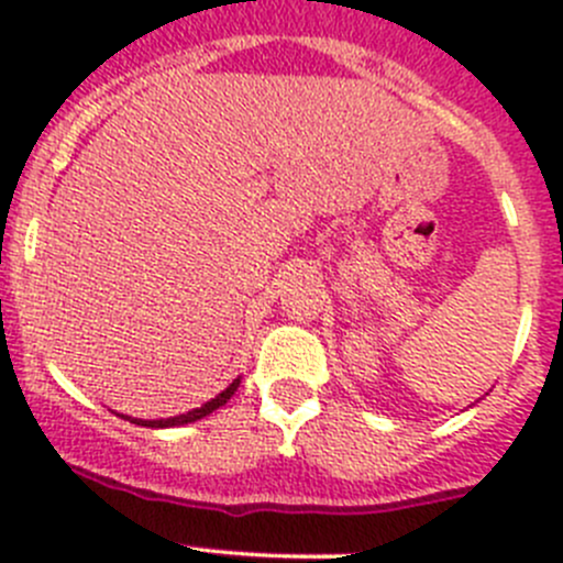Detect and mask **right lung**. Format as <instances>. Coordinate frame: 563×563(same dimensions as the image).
Masks as SVG:
<instances>
[{"instance_id":"1","label":"right lung","mask_w":563,"mask_h":563,"mask_svg":"<svg viewBox=\"0 0 563 563\" xmlns=\"http://www.w3.org/2000/svg\"><path fill=\"white\" fill-rule=\"evenodd\" d=\"M240 382H242V376H240V378H234V382H231L229 387H225L223 391H220V395H214L212 400L203 402L201 408H192V411L179 413V417H168V419H135V417H124V413H122V419H130V422H133V424H141V428H176V424H190V422H198V419L209 417V413L218 411L220 406H225V402H229L231 397H234V391L240 389Z\"/></svg>"}]
</instances>
